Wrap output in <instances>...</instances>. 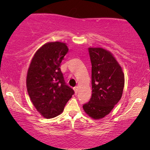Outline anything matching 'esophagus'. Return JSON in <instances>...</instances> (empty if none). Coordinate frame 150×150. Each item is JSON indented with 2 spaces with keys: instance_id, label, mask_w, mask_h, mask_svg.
I'll return each mask as SVG.
<instances>
[{
  "instance_id": "esophagus-1",
  "label": "esophagus",
  "mask_w": 150,
  "mask_h": 150,
  "mask_svg": "<svg viewBox=\"0 0 150 150\" xmlns=\"http://www.w3.org/2000/svg\"><path fill=\"white\" fill-rule=\"evenodd\" d=\"M74 90L75 93H77L78 91H79V87H74Z\"/></svg>"
}]
</instances>
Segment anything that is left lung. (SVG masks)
Returning a JSON list of instances; mask_svg holds the SVG:
<instances>
[{
  "label": "left lung",
  "instance_id": "obj_1",
  "mask_svg": "<svg viewBox=\"0 0 150 150\" xmlns=\"http://www.w3.org/2000/svg\"><path fill=\"white\" fill-rule=\"evenodd\" d=\"M88 50L92 65V95L83 107L90 117L100 120L109 114L122 98L124 74L109 51L102 48Z\"/></svg>",
  "mask_w": 150,
  "mask_h": 150
}]
</instances>
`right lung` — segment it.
Instances as JSON below:
<instances>
[{"label": "right lung", "instance_id": "obj_1", "mask_svg": "<svg viewBox=\"0 0 150 150\" xmlns=\"http://www.w3.org/2000/svg\"><path fill=\"white\" fill-rule=\"evenodd\" d=\"M67 52L65 43H46L37 50L28 67V93L37 110L46 119L60 115L74 93L65 83L60 69Z\"/></svg>", "mask_w": 150, "mask_h": 150}]
</instances>
